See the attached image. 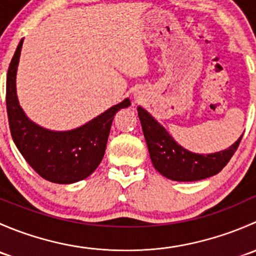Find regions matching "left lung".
<instances>
[{"label":"left lung","instance_id":"1","mask_svg":"<svg viewBox=\"0 0 256 256\" xmlns=\"http://www.w3.org/2000/svg\"><path fill=\"white\" fill-rule=\"evenodd\" d=\"M138 112L152 164L162 176L178 182H193L219 174L236 151L242 138V135L223 151L194 154L178 144L166 128L144 108L138 106Z\"/></svg>","mask_w":256,"mask_h":256}]
</instances>
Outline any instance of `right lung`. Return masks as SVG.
<instances>
[{"instance_id":"1","label":"right lung","mask_w":256,"mask_h":256,"mask_svg":"<svg viewBox=\"0 0 256 256\" xmlns=\"http://www.w3.org/2000/svg\"><path fill=\"white\" fill-rule=\"evenodd\" d=\"M23 40L7 73L6 105L10 130L18 151L44 180L70 184L89 177L104 157L115 114L130 106V99L108 109L89 122L68 131H53L33 122L20 108L16 76Z\"/></svg>"}]
</instances>
